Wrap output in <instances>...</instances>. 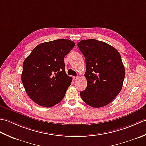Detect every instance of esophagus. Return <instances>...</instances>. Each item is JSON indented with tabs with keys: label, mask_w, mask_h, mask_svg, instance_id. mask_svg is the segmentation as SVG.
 Returning <instances> with one entry per match:
<instances>
[{
	"label": "esophagus",
	"mask_w": 146,
	"mask_h": 146,
	"mask_svg": "<svg viewBox=\"0 0 146 146\" xmlns=\"http://www.w3.org/2000/svg\"><path fill=\"white\" fill-rule=\"evenodd\" d=\"M78 78H79V76H73V80L74 81H76L78 79Z\"/></svg>",
	"instance_id": "esophagus-1"
}]
</instances>
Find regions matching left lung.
Returning a JSON list of instances; mask_svg holds the SVG:
<instances>
[{"mask_svg": "<svg viewBox=\"0 0 146 146\" xmlns=\"http://www.w3.org/2000/svg\"><path fill=\"white\" fill-rule=\"evenodd\" d=\"M78 46L84 55L85 76L87 86L80 94L83 102L94 108L110 104L119 94L125 77V68L120 54L107 43L83 39Z\"/></svg>", "mask_w": 146, "mask_h": 146, "instance_id": "obj_1", "label": "left lung"}]
</instances>
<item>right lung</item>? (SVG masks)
<instances>
[{
  "label": "right lung",
  "instance_id": "1",
  "mask_svg": "<svg viewBox=\"0 0 146 146\" xmlns=\"http://www.w3.org/2000/svg\"><path fill=\"white\" fill-rule=\"evenodd\" d=\"M75 44L60 39L39 44L24 61L21 80L29 97L42 107L63 100L72 78L65 72L64 58Z\"/></svg>",
  "mask_w": 146,
  "mask_h": 146
}]
</instances>
